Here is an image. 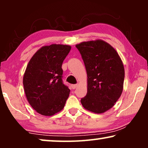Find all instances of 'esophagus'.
I'll use <instances>...</instances> for the list:
<instances>
[{
    "instance_id": "esophagus-1",
    "label": "esophagus",
    "mask_w": 148,
    "mask_h": 148,
    "mask_svg": "<svg viewBox=\"0 0 148 148\" xmlns=\"http://www.w3.org/2000/svg\"><path fill=\"white\" fill-rule=\"evenodd\" d=\"M77 87V84H74V85H71V88L73 90H75Z\"/></svg>"
}]
</instances>
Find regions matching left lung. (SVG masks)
<instances>
[{
	"mask_svg": "<svg viewBox=\"0 0 148 148\" xmlns=\"http://www.w3.org/2000/svg\"><path fill=\"white\" fill-rule=\"evenodd\" d=\"M82 54L88 77V93L81 103L86 110L101 114L108 110L120 98L125 69L118 52L102 40L76 44Z\"/></svg>",
	"mask_w": 148,
	"mask_h": 148,
	"instance_id": "1",
	"label": "left lung"
}]
</instances>
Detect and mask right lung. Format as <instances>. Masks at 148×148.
<instances>
[{
  "mask_svg": "<svg viewBox=\"0 0 148 148\" xmlns=\"http://www.w3.org/2000/svg\"><path fill=\"white\" fill-rule=\"evenodd\" d=\"M71 46H42L28 62L23 84L27 100L39 114L52 116L63 109L70 90L62 80V64Z\"/></svg>",
  "mask_w": 148,
  "mask_h": 148,
  "instance_id": "add662e5",
  "label": "right lung"
}]
</instances>
